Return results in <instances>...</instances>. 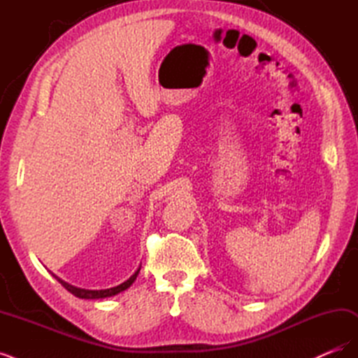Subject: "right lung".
<instances>
[{"label": "right lung", "mask_w": 358, "mask_h": 358, "mask_svg": "<svg viewBox=\"0 0 358 358\" xmlns=\"http://www.w3.org/2000/svg\"><path fill=\"white\" fill-rule=\"evenodd\" d=\"M138 272H140V268L137 270V272H136L131 278H129L128 280H125L124 284L117 285V287H113V288H107V289H83V288H78V287H73V285L67 284L66 280L59 279L58 276H55V278L58 279V282H59L64 288H66L67 291H70L71 294L76 296V297H79V299H104V297H112V296L117 294V292H121V291L127 289L129 285H131V284L134 282L137 275H138Z\"/></svg>", "instance_id": "right-lung-1"}]
</instances>
